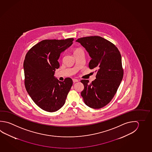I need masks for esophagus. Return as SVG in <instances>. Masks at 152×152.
<instances>
[{
	"label": "esophagus",
	"mask_w": 152,
	"mask_h": 152,
	"mask_svg": "<svg viewBox=\"0 0 152 152\" xmlns=\"http://www.w3.org/2000/svg\"><path fill=\"white\" fill-rule=\"evenodd\" d=\"M79 81V80L77 79H73V83H77V82H78Z\"/></svg>",
	"instance_id": "obj_1"
}]
</instances>
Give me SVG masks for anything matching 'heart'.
Returning <instances> with one entry per match:
<instances>
[{"mask_svg": "<svg viewBox=\"0 0 152 152\" xmlns=\"http://www.w3.org/2000/svg\"><path fill=\"white\" fill-rule=\"evenodd\" d=\"M80 51H83V50H82L81 49L79 48V49H76V50H75V52H74V53H78V52H80Z\"/></svg>", "mask_w": 152, "mask_h": 152, "instance_id": "b5f03b06", "label": "heart"}]
</instances>
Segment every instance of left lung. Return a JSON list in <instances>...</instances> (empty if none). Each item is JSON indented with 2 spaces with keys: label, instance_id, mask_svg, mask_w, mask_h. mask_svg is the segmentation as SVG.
<instances>
[{
  "label": "left lung",
  "instance_id": "left-lung-1",
  "mask_svg": "<svg viewBox=\"0 0 152 152\" xmlns=\"http://www.w3.org/2000/svg\"><path fill=\"white\" fill-rule=\"evenodd\" d=\"M76 42L86 49L91 57L89 69H96L97 72L96 79L91 83L81 80L84 85L81 95L89 107L103 108L113 99L123 79L121 55L113 43L100 36L84 37Z\"/></svg>",
  "mask_w": 152,
  "mask_h": 152
}]
</instances>
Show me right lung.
Returning <instances> with one entry per match:
<instances>
[{
  "instance_id": "obj_1",
  "label": "right lung",
  "mask_w": 152,
  "mask_h": 152,
  "mask_svg": "<svg viewBox=\"0 0 152 152\" xmlns=\"http://www.w3.org/2000/svg\"><path fill=\"white\" fill-rule=\"evenodd\" d=\"M74 39H44L28 51L23 62L25 86L36 105L43 110L55 112L65 104L73 85L70 77L60 81L54 77L59 67L61 53L72 45Z\"/></svg>"
}]
</instances>
